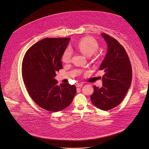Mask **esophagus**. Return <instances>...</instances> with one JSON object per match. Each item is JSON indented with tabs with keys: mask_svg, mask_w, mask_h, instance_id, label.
I'll return each instance as SVG.
<instances>
[{
	"mask_svg": "<svg viewBox=\"0 0 149 149\" xmlns=\"http://www.w3.org/2000/svg\"><path fill=\"white\" fill-rule=\"evenodd\" d=\"M76 87H81L83 86V84H82V83H76Z\"/></svg>",
	"mask_w": 149,
	"mask_h": 149,
	"instance_id": "esophagus-1",
	"label": "esophagus"
}]
</instances>
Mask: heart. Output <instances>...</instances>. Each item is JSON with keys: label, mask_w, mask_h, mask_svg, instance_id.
<instances>
[{"label": "heart", "mask_w": 149, "mask_h": 149, "mask_svg": "<svg viewBox=\"0 0 149 149\" xmlns=\"http://www.w3.org/2000/svg\"><path fill=\"white\" fill-rule=\"evenodd\" d=\"M76 48L81 53L87 57H91L95 54L99 49L97 42L92 38H84L81 40L76 45ZM72 56V51L70 48H67L63 53L62 61L68 63L70 62Z\"/></svg>", "instance_id": "b5f03b06"}]
</instances>
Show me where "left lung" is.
Masks as SVG:
<instances>
[{
    "label": "left lung",
    "mask_w": 149,
    "mask_h": 149,
    "mask_svg": "<svg viewBox=\"0 0 149 149\" xmlns=\"http://www.w3.org/2000/svg\"><path fill=\"white\" fill-rule=\"evenodd\" d=\"M107 44V53L101 63L100 70L104 72L102 87L93 86L91 101L96 107L109 110L119 104L130 87L132 70L125 48L117 40L102 33Z\"/></svg>",
    "instance_id": "obj_1"
}]
</instances>
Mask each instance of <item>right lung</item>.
Segmentation results:
<instances>
[{"label": "right lung", "instance_id": "right-lung-1", "mask_svg": "<svg viewBox=\"0 0 149 149\" xmlns=\"http://www.w3.org/2000/svg\"><path fill=\"white\" fill-rule=\"evenodd\" d=\"M70 38H46L26 52L22 77L30 96L42 109L57 112L72 102L76 87L69 83L57 85L56 72L62 69L61 58Z\"/></svg>", "mask_w": 149, "mask_h": 149}]
</instances>
